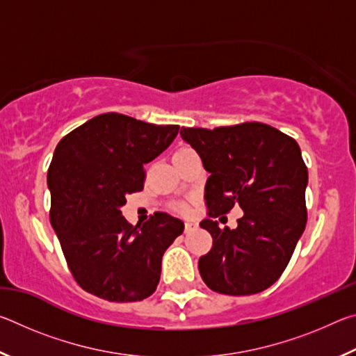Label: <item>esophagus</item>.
<instances>
[{
    "mask_svg": "<svg viewBox=\"0 0 356 356\" xmlns=\"http://www.w3.org/2000/svg\"><path fill=\"white\" fill-rule=\"evenodd\" d=\"M197 227H200L197 226V222H191V221L185 222V232H193V231H196Z\"/></svg>",
    "mask_w": 356,
    "mask_h": 356,
    "instance_id": "34e87169",
    "label": "esophagus"
}]
</instances>
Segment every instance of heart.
Instances as JSON below:
<instances>
[{"label": "heart", "instance_id": "1", "mask_svg": "<svg viewBox=\"0 0 356 356\" xmlns=\"http://www.w3.org/2000/svg\"><path fill=\"white\" fill-rule=\"evenodd\" d=\"M180 210H185V207H184V206H180Z\"/></svg>", "mask_w": 356, "mask_h": 356}]
</instances>
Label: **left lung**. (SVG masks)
Wrapping results in <instances>:
<instances>
[{"label":"left lung","instance_id":"left-lung-1","mask_svg":"<svg viewBox=\"0 0 356 356\" xmlns=\"http://www.w3.org/2000/svg\"><path fill=\"white\" fill-rule=\"evenodd\" d=\"M201 156L209 216L244 210L236 229L201 221L213 246L200 259V273L212 291L252 295L278 281L306 226L308 185L301 150L293 138L272 125L245 122L231 127L180 130Z\"/></svg>","mask_w":356,"mask_h":356}]
</instances>
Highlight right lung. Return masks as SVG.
Listing matches in <instances>:
<instances>
[{
  "instance_id": "1",
  "label": "right lung",
  "mask_w": 356,
  "mask_h": 356,
  "mask_svg": "<svg viewBox=\"0 0 356 356\" xmlns=\"http://www.w3.org/2000/svg\"><path fill=\"white\" fill-rule=\"evenodd\" d=\"M179 125H155L119 113L99 114L58 143L48 168L50 221L75 281L118 303L152 295L161 257L184 222L156 212L131 226L120 207L144 186V163L174 141Z\"/></svg>"
}]
</instances>
